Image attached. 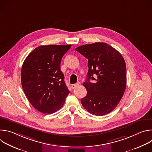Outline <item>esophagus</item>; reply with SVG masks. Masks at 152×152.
<instances>
[{
  "mask_svg": "<svg viewBox=\"0 0 152 152\" xmlns=\"http://www.w3.org/2000/svg\"><path fill=\"white\" fill-rule=\"evenodd\" d=\"M79 83H75V84H72V89H75V88H76L77 86H79Z\"/></svg>",
  "mask_w": 152,
  "mask_h": 152,
  "instance_id": "34e87169",
  "label": "esophagus"
}]
</instances>
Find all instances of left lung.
<instances>
[{"label":"left lung","instance_id":"obj_1","mask_svg":"<svg viewBox=\"0 0 152 152\" xmlns=\"http://www.w3.org/2000/svg\"><path fill=\"white\" fill-rule=\"evenodd\" d=\"M75 50L88 59L87 79L83 83L87 94L80 100L82 106L94 115L110 113L119 103L126 89V67L123 57L105 42L85 45ZM90 79L96 82L90 83Z\"/></svg>","mask_w":152,"mask_h":152}]
</instances>
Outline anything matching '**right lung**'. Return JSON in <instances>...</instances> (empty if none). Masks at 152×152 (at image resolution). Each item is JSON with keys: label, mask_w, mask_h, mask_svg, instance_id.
I'll return each instance as SVG.
<instances>
[{"label": "right lung", "mask_w": 152, "mask_h": 152, "mask_svg": "<svg viewBox=\"0 0 152 152\" xmlns=\"http://www.w3.org/2000/svg\"><path fill=\"white\" fill-rule=\"evenodd\" d=\"M72 45L41 46L25 59L21 72L23 90L38 111L50 114L63 106L70 91L60 68L61 61Z\"/></svg>", "instance_id": "add662e5"}]
</instances>
